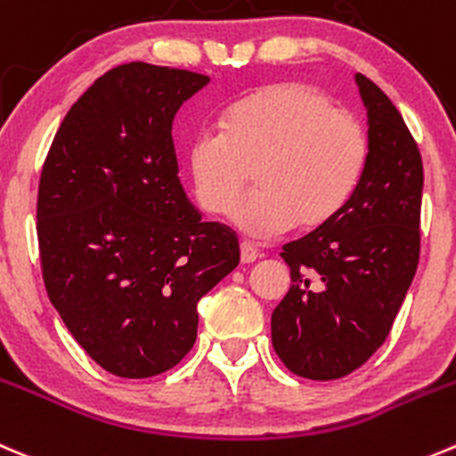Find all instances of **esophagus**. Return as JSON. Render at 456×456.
Wrapping results in <instances>:
<instances>
[{
	"mask_svg": "<svg viewBox=\"0 0 456 456\" xmlns=\"http://www.w3.org/2000/svg\"><path fill=\"white\" fill-rule=\"evenodd\" d=\"M256 258H258V251H256V247L249 245V242H242V245H240V263L249 265V263H254Z\"/></svg>",
	"mask_w": 456,
	"mask_h": 456,
	"instance_id": "obj_1",
	"label": "esophagus"
}]
</instances>
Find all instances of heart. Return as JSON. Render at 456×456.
I'll use <instances>...</instances> for the list:
<instances>
[{"instance_id": "1", "label": "heart", "mask_w": 456, "mask_h": 456, "mask_svg": "<svg viewBox=\"0 0 456 456\" xmlns=\"http://www.w3.org/2000/svg\"><path fill=\"white\" fill-rule=\"evenodd\" d=\"M368 162V138L350 113L316 88L273 82L229 106L223 134L205 131L189 147V175L202 209L223 216L249 178L258 191L233 211L247 236L322 227L354 193Z\"/></svg>"}]
</instances>
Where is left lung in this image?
<instances>
[{
	"label": "left lung",
	"instance_id": "obj_1",
	"mask_svg": "<svg viewBox=\"0 0 456 456\" xmlns=\"http://www.w3.org/2000/svg\"><path fill=\"white\" fill-rule=\"evenodd\" d=\"M368 110V162L327 224L282 247L291 285L272 314L287 370L331 381L359 370L387 338L419 265L423 165L390 97L356 73Z\"/></svg>",
	"mask_w": 456,
	"mask_h": 456
}]
</instances>
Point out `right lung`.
<instances>
[{"label": "right lung", "instance_id": "1", "mask_svg": "<svg viewBox=\"0 0 456 456\" xmlns=\"http://www.w3.org/2000/svg\"><path fill=\"white\" fill-rule=\"evenodd\" d=\"M209 84L131 61L70 106L37 193L44 285L106 372H167L196 343L198 303L238 267L233 232L202 223L178 178L174 118Z\"/></svg>", "mask_w": 456, "mask_h": 456}]
</instances>
